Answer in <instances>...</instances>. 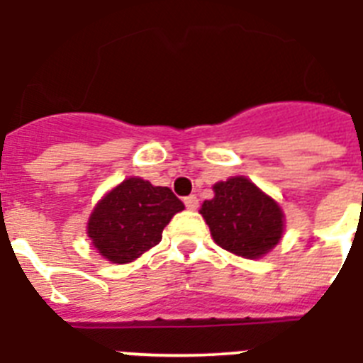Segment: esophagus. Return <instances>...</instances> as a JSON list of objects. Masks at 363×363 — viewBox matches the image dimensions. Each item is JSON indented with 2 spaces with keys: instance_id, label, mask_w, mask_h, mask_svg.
I'll use <instances>...</instances> for the list:
<instances>
[{
  "instance_id": "esophagus-1",
  "label": "esophagus",
  "mask_w": 363,
  "mask_h": 363,
  "mask_svg": "<svg viewBox=\"0 0 363 363\" xmlns=\"http://www.w3.org/2000/svg\"><path fill=\"white\" fill-rule=\"evenodd\" d=\"M184 205H186L188 211H196V208L199 207V201H197L196 196H188L184 197Z\"/></svg>"
}]
</instances>
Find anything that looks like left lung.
Instances as JSON below:
<instances>
[{
	"label": "left lung",
	"mask_w": 363,
	"mask_h": 363,
	"mask_svg": "<svg viewBox=\"0 0 363 363\" xmlns=\"http://www.w3.org/2000/svg\"><path fill=\"white\" fill-rule=\"evenodd\" d=\"M214 197L203 201L199 214L218 246L244 259H259L272 252L285 231L279 203L248 177H229L216 182Z\"/></svg>",
	"instance_id": "left-lung-1"
}]
</instances>
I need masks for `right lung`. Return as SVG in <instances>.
Returning a JSON list of instances; mask_svg holds the SVG:
<instances>
[{
  "instance_id": "add662e5",
  "label": "right lung",
  "mask_w": 363,
  "mask_h": 363,
  "mask_svg": "<svg viewBox=\"0 0 363 363\" xmlns=\"http://www.w3.org/2000/svg\"><path fill=\"white\" fill-rule=\"evenodd\" d=\"M184 203L167 186L128 177L106 191L87 220V237L99 255L115 264L141 257L162 240V231Z\"/></svg>"
}]
</instances>
